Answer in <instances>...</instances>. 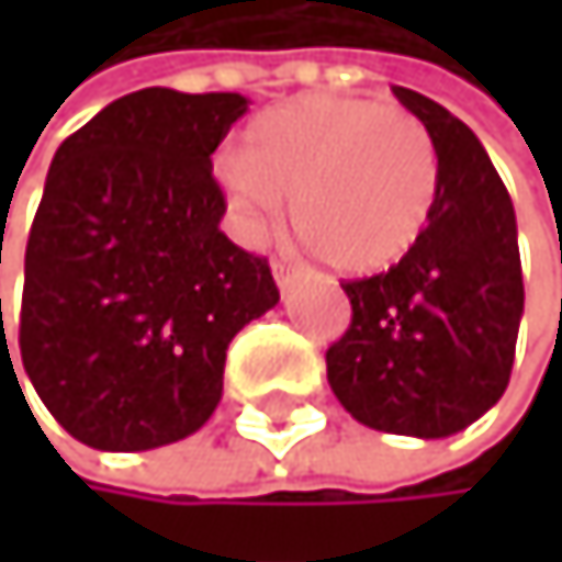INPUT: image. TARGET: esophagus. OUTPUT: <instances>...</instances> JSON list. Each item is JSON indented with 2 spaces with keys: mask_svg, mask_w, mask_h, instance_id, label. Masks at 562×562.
<instances>
[{
  "mask_svg": "<svg viewBox=\"0 0 562 562\" xmlns=\"http://www.w3.org/2000/svg\"><path fill=\"white\" fill-rule=\"evenodd\" d=\"M272 279H276L279 290H286L290 283H296V279H300V269H293L286 262H272Z\"/></svg>",
  "mask_w": 562,
  "mask_h": 562,
  "instance_id": "obj_1",
  "label": "esophagus"
}]
</instances>
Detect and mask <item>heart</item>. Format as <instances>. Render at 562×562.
I'll return each instance as SVG.
<instances>
[{
  "instance_id": "b5f03b06",
  "label": "heart",
  "mask_w": 562,
  "mask_h": 562,
  "mask_svg": "<svg viewBox=\"0 0 562 562\" xmlns=\"http://www.w3.org/2000/svg\"><path fill=\"white\" fill-rule=\"evenodd\" d=\"M222 175L252 222L290 199L293 228L323 262L371 276L418 246L438 195V150L404 106L313 93L262 114Z\"/></svg>"
}]
</instances>
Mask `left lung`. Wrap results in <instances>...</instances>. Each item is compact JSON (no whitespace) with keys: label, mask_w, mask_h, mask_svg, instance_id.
Segmentation results:
<instances>
[{"label":"left lung","mask_w":562,"mask_h":562,"mask_svg":"<svg viewBox=\"0 0 562 562\" xmlns=\"http://www.w3.org/2000/svg\"><path fill=\"white\" fill-rule=\"evenodd\" d=\"M431 134L438 195L418 246L381 276L350 279V327L327 381L374 431L448 438L503 397L522 319L513 199L479 137L441 103L394 87Z\"/></svg>","instance_id":"left-lung-1"}]
</instances>
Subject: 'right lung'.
I'll return each instance as SVG.
<instances>
[{
  "instance_id": "add662e5",
  "label": "right lung",
  "mask_w": 562,
  "mask_h": 562,
  "mask_svg": "<svg viewBox=\"0 0 562 562\" xmlns=\"http://www.w3.org/2000/svg\"><path fill=\"white\" fill-rule=\"evenodd\" d=\"M246 111L243 93L147 87L56 150L26 243L19 353L49 415L90 448L199 431L232 337L279 303L269 262L218 228L212 155Z\"/></svg>"
}]
</instances>
